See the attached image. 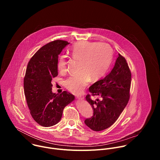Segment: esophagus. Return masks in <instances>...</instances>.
Wrapping results in <instances>:
<instances>
[{"instance_id": "34e87169", "label": "esophagus", "mask_w": 160, "mask_h": 160, "mask_svg": "<svg viewBox=\"0 0 160 160\" xmlns=\"http://www.w3.org/2000/svg\"><path fill=\"white\" fill-rule=\"evenodd\" d=\"M77 98L82 100V99H84V97H83V96H77Z\"/></svg>"}]
</instances>
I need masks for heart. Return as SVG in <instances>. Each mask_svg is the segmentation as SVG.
<instances>
[{
  "instance_id": "b5f03b06",
  "label": "heart",
  "mask_w": 160,
  "mask_h": 160,
  "mask_svg": "<svg viewBox=\"0 0 160 160\" xmlns=\"http://www.w3.org/2000/svg\"><path fill=\"white\" fill-rule=\"evenodd\" d=\"M73 59L79 61V73L72 75L64 81L67 89L73 94H80L90 81H97L107 72L112 58V50L104 43L80 41L76 43L70 51ZM68 61L60 56L57 61L58 72L64 74L67 71Z\"/></svg>"
}]
</instances>
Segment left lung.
I'll return each mask as SVG.
<instances>
[{
    "label": "left lung",
    "instance_id": "obj_1",
    "mask_svg": "<svg viewBox=\"0 0 160 160\" xmlns=\"http://www.w3.org/2000/svg\"><path fill=\"white\" fill-rule=\"evenodd\" d=\"M131 72L126 59L120 54L111 72L89 87L86 100L92 106L93 116L85 120V125L94 131L111 127L119 118L130 99ZM99 96L96 101L90 95Z\"/></svg>",
    "mask_w": 160,
    "mask_h": 160
}]
</instances>
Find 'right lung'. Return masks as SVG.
Here are the masks:
<instances>
[{
  "label": "right lung",
  "mask_w": 160,
  "mask_h": 160,
  "mask_svg": "<svg viewBox=\"0 0 160 160\" xmlns=\"http://www.w3.org/2000/svg\"><path fill=\"white\" fill-rule=\"evenodd\" d=\"M67 41L56 40L43 45L32 57L24 77V92L30 112L40 125L48 127L57 124L64 108L75 99L66 91L60 94L52 92V79L58 76V55Z\"/></svg>",
  "instance_id": "right-lung-1"
}]
</instances>
